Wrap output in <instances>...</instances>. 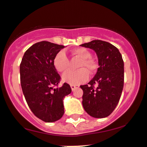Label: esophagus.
Returning a JSON list of instances; mask_svg holds the SVG:
<instances>
[{"label": "esophagus", "mask_w": 147, "mask_h": 147, "mask_svg": "<svg viewBox=\"0 0 147 147\" xmlns=\"http://www.w3.org/2000/svg\"><path fill=\"white\" fill-rule=\"evenodd\" d=\"M70 87H71V89H72V91H74V90L75 89V88H78V86H76V85H70Z\"/></svg>", "instance_id": "1"}]
</instances>
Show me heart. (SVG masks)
Returning a JSON list of instances; mask_svg holds the SVG:
<instances>
[{
  "label": "heart",
  "mask_w": 147,
  "mask_h": 147,
  "mask_svg": "<svg viewBox=\"0 0 147 147\" xmlns=\"http://www.w3.org/2000/svg\"><path fill=\"white\" fill-rule=\"evenodd\" d=\"M74 56L82 59L79 63L77 71H68L62 76L63 81L71 85H79L86 82L88 79V73L94 72L96 69V65L90 59L91 54L84 48H79L72 51ZM56 70L60 72H64L67 70L69 66V61L64 51H59L54 57L53 61Z\"/></svg>",
  "instance_id": "obj_1"
}]
</instances>
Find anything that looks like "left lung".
Listing matches in <instances>:
<instances>
[{"instance_id": "obj_1", "label": "left lung", "mask_w": 147, "mask_h": 147, "mask_svg": "<svg viewBox=\"0 0 147 147\" xmlns=\"http://www.w3.org/2000/svg\"><path fill=\"white\" fill-rule=\"evenodd\" d=\"M80 46L93 49L98 59L97 72L83 90L82 105L94 118H105L112 114L118 105L124 82V63L119 49L114 45L95 40ZM96 84L97 87L94 88Z\"/></svg>"}]
</instances>
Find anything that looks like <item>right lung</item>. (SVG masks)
Segmentation results:
<instances>
[{
  "instance_id": "1",
  "label": "right lung",
  "mask_w": 147,
  "mask_h": 147,
  "mask_svg": "<svg viewBox=\"0 0 147 147\" xmlns=\"http://www.w3.org/2000/svg\"><path fill=\"white\" fill-rule=\"evenodd\" d=\"M65 47L42 41L26 50L20 64L22 91L32 112L47 123L59 120L64 114L63 98L72 91L64 83L59 88L61 77L53 61Z\"/></svg>"
}]
</instances>
